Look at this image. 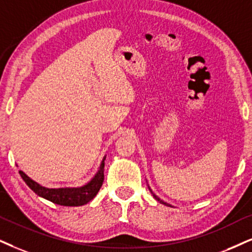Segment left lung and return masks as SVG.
<instances>
[{
  "instance_id": "obj_1",
  "label": "left lung",
  "mask_w": 252,
  "mask_h": 252,
  "mask_svg": "<svg viewBox=\"0 0 252 252\" xmlns=\"http://www.w3.org/2000/svg\"><path fill=\"white\" fill-rule=\"evenodd\" d=\"M149 189H150V192H151V194H152V195H154V197H155V199H156V200H157V201H159V202H160V203H163V205H165V206H170V207H171V205H170V203L165 202V201H163V200H161V199H159V197H158L157 195H156V194H155L154 192H152V190H151V189H150V187H149Z\"/></svg>"
}]
</instances>
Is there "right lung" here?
Returning a JSON list of instances; mask_svg holds the SVG:
<instances>
[{
	"instance_id": "1",
	"label": "right lung",
	"mask_w": 252,
	"mask_h": 252,
	"mask_svg": "<svg viewBox=\"0 0 252 252\" xmlns=\"http://www.w3.org/2000/svg\"><path fill=\"white\" fill-rule=\"evenodd\" d=\"M104 159L101 161L100 166L94 177L92 178L88 183H86L82 186L78 187H60V189H47L45 186H41L40 184L28 177L23 171H20L22 179L25 181V184L33 190L37 195H39L49 201L56 203L60 206L67 207H76L82 206L88 203L91 200H93L96 194L100 190L101 186L103 184L104 179Z\"/></svg>"
}]
</instances>
